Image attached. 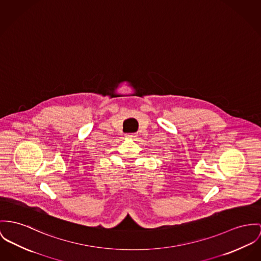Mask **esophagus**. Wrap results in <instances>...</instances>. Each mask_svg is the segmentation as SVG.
<instances>
[{
    "label": "esophagus",
    "mask_w": 261,
    "mask_h": 261,
    "mask_svg": "<svg viewBox=\"0 0 261 261\" xmlns=\"http://www.w3.org/2000/svg\"><path fill=\"white\" fill-rule=\"evenodd\" d=\"M125 137L130 138V139H133V138H136V137H137V134H135V133H129V134H125Z\"/></svg>",
    "instance_id": "34e87169"
}]
</instances>
